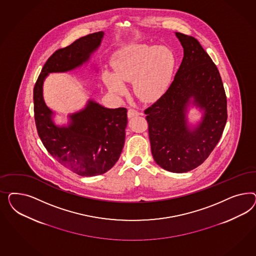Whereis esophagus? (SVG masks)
Masks as SVG:
<instances>
[{
    "label": "esophagus",
    "instance_id": "esophagus-1",
    "mask_svg": "<svg viewBox=\"0 0 256 256\" xmlns=\"http://www.w3.org/2000/svg\"><path fill=\"white\" fill-rule=\"evenodd\" d=\"M139 112H137L136 110L130 108V110H128V118H132V117L137 116H139Z\"/></svg>",
    "mask_w": 256,
    "mask_h": 256
}]
</instances>
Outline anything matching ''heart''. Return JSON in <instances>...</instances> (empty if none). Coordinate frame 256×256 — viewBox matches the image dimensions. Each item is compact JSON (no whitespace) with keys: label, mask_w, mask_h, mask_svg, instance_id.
Masks as SVG:
<instances>
[{"label":"heart","mask_w":256,"mask_h":256,"mask_svg":"<svg viewBox=\"0 0 256 256\" xmlns=\"http://www.w3.org/2000/svg\"><path fill=\"white\" fill-rule=\"evenodd\" d=\"M176 66V56L167 46L132 45L117 52L112 60L114 73L104 71L103 82L117 96L126 94L124 84L132 82L138 98L153 103L168 92Z\"/></svg>","instance_id":"heart-1"}]
</instances>
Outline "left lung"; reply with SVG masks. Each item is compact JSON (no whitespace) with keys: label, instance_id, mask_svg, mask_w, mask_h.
Masks as SVG:
<instances>
[{"label":"left lung","instance_id":"1","mask_svg":"<svg viewBox=\"0 0 256 256\" xmlns=\"http://www.w3.org/2000/svg\"><path fill=\"white\" fill-rule=\"evenodd\" d=\"M184 57L167 94L144 110L156 163L172 172L201 165L217 146L227 121V100L216 64L196 38L176 32ZM202 112L198 124L188 123L187 110Z\"/></svg>","mask_w":256,"mask_h":256}]
</instances>
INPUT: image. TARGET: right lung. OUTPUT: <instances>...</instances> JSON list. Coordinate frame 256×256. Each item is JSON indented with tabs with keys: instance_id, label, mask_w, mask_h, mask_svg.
I'll list each match as a JSON object with an SVG mask.
<instances>
[{
	"instance_id": "right-lung-1",
	"label": "right lung",
	"mask_w": 256,
	"mask_h": 256,
	"mask_svg": "<svg viewBox=\"0 0 256 256\" xmlns=\"http://www.w3.org/2000/svg\"><path fill=\"white\" fill-rule=\"evenodd\" d=\"M103 32L77 39L56 50L44 64L34 87V112L39 138L48 152L62 166L82 176H100L114 167L124 148L126 108H105L93 100L68 116V124L54 121V112L43 98L44 80L50 73H64L89 62L100 48Z\"/></svg>"
}]
</instances>
